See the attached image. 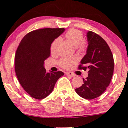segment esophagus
I'll return each instance as SVG.
<instances>
[{
    "label": "esophagus",
    "instance_id": "obj_1",
    "mask_svg": "<svg viewBox=\"0 0 128 128\" xmlns=\"http://www.w3.org/2000/svg\"><path fill=\"white\" fill-rule=\"evenodd\" d=\"M65 74L66 76H70V77H74L76 75H75V74H74V73H72V72H66Z\"/></svg>",
    "mask_w": 128,
    "mask_h": 128
}]
</instances>
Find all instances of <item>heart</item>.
I'll list each match as a JSON object with an SVG mask.
<instances>
[{
  "instance_id": "obj_1",
  "label": "heart",
  "mask_w": 128,
  "mask_h": 128,
  "mask_svg": "<svg viewBox=\"0 0 128 128\" xmlns=\"http://www.w3.org/2000/svg\"><path fill=\"white\" fill-rule=\"evenodd\" d=\"M65 38L72 45L80 51H84L87 47L86 43L83 41V35L81 31L76 29L69 30L65 34ZM62 38L59 37L54 40L50 46V51L52 54H56L58 51L59 47L62 44ZM76 62L74 58H62L59 60V64L61 67L66 69H70L73 64Z\"/></svg>"
}]
</instances>
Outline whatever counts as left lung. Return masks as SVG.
Masks as SVG:
<instances>
[{
    "instance_id": "left-lung-1",
    "label": "left lung",
    "mask_w": 128,
    "mask_h": 128,
    "mask_svg": "<svg viewBox=\"0 0 128 128\" xmlns=\"http://www.w3.org/2000/svg\"><path fill=\"white\" fill-rule=\"evenodd\" d=\"M86 54L80 61L79 69L88 70V77L81 87L75 89L83 98L92 100L100 96L109 86L114 73V58L106 41L92 31L87 33Z\"/></svg>"
}]
</instances>
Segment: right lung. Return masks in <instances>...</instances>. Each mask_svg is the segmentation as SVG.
Masks as SVG:
<instances>
[{
	"mask_svg": "<svg viewBox=\"0 0 128 128\" xmlns=\"http://www.w3.org/2000/svg\"><path fill=\"white\" fill-rule=\"evenodd\" d=\"M64 28L39 29L24 36L15 56V72L24 90L34 98L41 100L52 92L61 71L46 72L44 61L50 56V46Z\"/></svg>",
	"mask_w": 128,
	"mask_h": 128,
	"instance_id": "1",
	"label": "right lung"
}]
</instances>
